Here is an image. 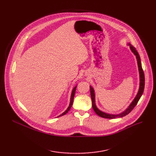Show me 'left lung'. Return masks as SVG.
Wrapping results in <instances>:
<instances>
[{
	"instance_id": "8db88e82",
	"label": "left lung",
	"mask_w": 156,
	"mask_h": 156,
	"mask_svg": "<svg viewBox=\"0 0 156 156\" xmlns=\"http://www.w3.org/2000/svg\"><path fill=\"white\" fill-rule=\"evenodd\" d=\"M129 47H130V49L132 50V51L134 53V54L136 55V59H137V62H138V69H139V72H140V88H139V90L136 96V97L135 98V99L133 100V101L132 102V103L130 104V105L129 106V108L123 112H122L120 114H118V115H113V114H109L107 113L103 112L102 111H101L100 110H99L97 109V108L96 107L95 105V94H94V90L92 87H90V95H91V98H92V108L94 110V111L95 112V113L97 114L98 116H99L102 118H108V119H112V118H121L123 117L127 114H128L131 111H132L134 108L136 106V105L137 104L138 101L140 100V97L144 92V87H145V76H144V70L142 69V64H141V61H140V55H139L137 51L136 50V48L132 46L131 44H129Z\"/></svg>"
}]
</instances>
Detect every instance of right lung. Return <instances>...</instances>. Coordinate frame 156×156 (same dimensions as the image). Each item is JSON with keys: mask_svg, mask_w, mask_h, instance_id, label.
<instances>
[{"mask_svg": "<svg viewBox=\"0 0 156 156\" xmlns=\"http://www.w3.org/2000/svg\"><path fill=\"white\" fill-rule=\"evenodd\" d=\"M76 86L73 88V92H72V94H71V101H70V104H69V107H68V108L67 109V110L65 112H64L62 114H61L60 116H59L58 117H59V116H63V115H64V114H66L69 111V109H71V106H72V105H73V99H74V96H75V91H76Z\"/></svg>", "mask_w": 156, "mask_h": 156, "instance_id": "right-lung-1", "label": "right lung"}]
</instances>
